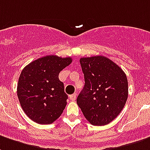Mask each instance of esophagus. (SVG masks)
I'll return each mask as SVG.
<instances>
[{"label":"esophagus","mask_w":150,"mask_h":150,"mask_svg":"<svg viewBox=\"0 0 150 150\" xmlns=\"http://www.w3.org/2000/svg\"><path fill=\"white\" fill-rule=\"evenodd\" d=\"M76 96H77L76 94H73V95H70V97H69L70 99H71V101H75V99H76Z\"/></svg>","instance_id":"obj_1"}]
</instances>
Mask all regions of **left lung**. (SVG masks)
Segmentation results:
<instances>
[{"instance_id": "left-lung-1", "label": "left lung", "mask_w": 150, "mask_h": 150, "mask_svg": "<svg viewBox=\"0 0 150 150\" xmlns=\"http://www.w3.org/2000/svg\"><path fill=\"white\" fill-rule=\"evenodd\" d=\"M85 85L77 98L84 117L94 126L116 118L128 98V81L120 67L103 55L79 59Z\"/></svg>"}]
</instances>
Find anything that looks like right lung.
Instances as JSON below:
<instances>
[{"label":"right lung","mask_w":150,"mask_h":150,"mask_svg":"<svg viewBox=\"0 0 150 150\" xmlns=\"http://www.w3.org/2000/svg\"><path fill=\"white\" fill-rule=\"evenodd\" d=\"M72 62L71 57L46 55L22 70L17 84V96L22 109L33 122H54L65 109L67 95L59 74Z\"/></svg>","instance_id":"obj_1"}]
</instances>
